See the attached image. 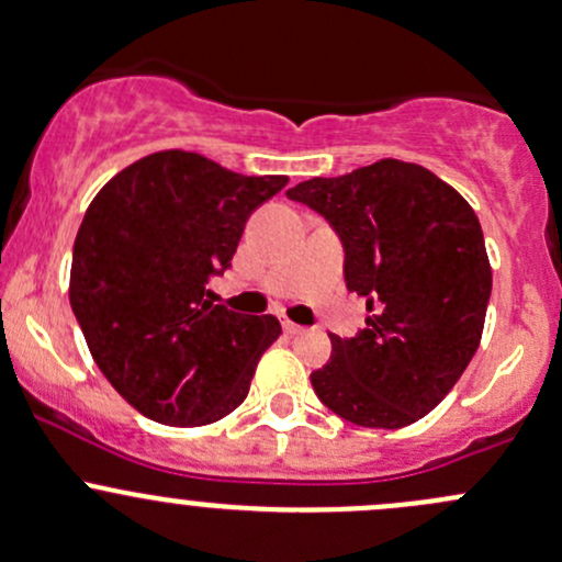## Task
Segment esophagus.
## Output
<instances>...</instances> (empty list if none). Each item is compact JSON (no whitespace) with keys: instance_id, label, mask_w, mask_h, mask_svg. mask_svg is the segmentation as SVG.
<instances>
[{"instance_id":"obj_1","label":"esophagus","mask_w":562,"mask_h":562,"mask_svg":"<svg viewBox=\"0 0 562 562\" xmlns=\"http://www.w3.org/2000/svg\"><path fill=\"white\" fill-rule=\"evenodd\" d=\"M282 328H285V334H291V336H296V334H301V330H304V328L299 326V323L288 321V317H285V321H282Z\"/></svg>"}]
</instances>
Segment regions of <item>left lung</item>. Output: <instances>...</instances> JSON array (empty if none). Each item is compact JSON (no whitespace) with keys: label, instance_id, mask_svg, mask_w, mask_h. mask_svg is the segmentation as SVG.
Returning <instances> with one entry per match:
<instances>
[{"label":"left lung","instance_id":"obj_1","mask_svg":"<svg viewBox=\"0 0 562 562\" xmlns=\"http://www.w3.org/2000/svg\"><path fill=\"white\" fill-rule=\"evenodd\" d=\"M345 245V280L366 296L356 339L330 334L312 371L317 398L363 428H404L454 387L482 341L493 269L471 204L420 164L398 158L288 191Z\"/></svg>","mask_w":562,"mask_h":562}]
</instances>
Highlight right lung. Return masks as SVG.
<instances>
[{
    "label": "right lung",
    "mask_w": 562,
    "mask_h": 562,
    "mask_svg": "<svg viewBox=\"0 0 562 562\" xmlns=\"http://www.w3.org/2000/svg\"><path fill=\"white\" fill-rule=\"evenodd\" d=\"M285 175H236L199 153L158 150L117 172L80 223L69 304L110 385L150 420L196 428L247 398L282 334L274 315L212 304L250 212Z\"/></svg>",
    "instance_id": "obj_1"
}]
</instances>
